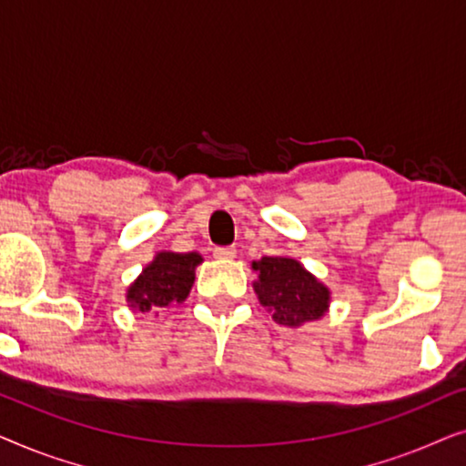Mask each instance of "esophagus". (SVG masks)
<instances>
[{"instance_id":"obj_1","label":"esophagus","mask_w":466,"mask_h":466,"mask_svg":"<svg viewBox=\"0 0 466 466\" xmlns=\"http://www.w3.org/2000/svg\"><path fill=\"white\" fill-rule=\"evenodd\" d=\"M235 254H238V250H235L233 246H220V248H214V257L220 258V260H233Z\"/></svg>"}]
</instances>
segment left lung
I'll return each mask as SVG.
<instances>
[{
    "label": "left lung",
    "instance_id": "1",
    "mask_svg": "<svg viewBox=\"0 0 466 466\" xmlns=\"http://www.w3.org/2000/svg\"><path fill=\"white\" fill-rule=\"evenodd\" d=\"M257 279L252 289L273 320L299 329L320 320L330 308V289L292 257H263L252 260Z\"/></svg>",
    "mask_w": 466,
    "mask_h": 466
}]
</instances>
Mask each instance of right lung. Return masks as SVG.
<instances>
[{
    "mask_svg": "<svg viewBox=\"0 0 466 466\" xmlns=\"http://www.w3.org/2000/svg\"><path fill=\"white\" fill-rule=\"evenodd\" d=\"M203 263L199 252H157L142 273L127 286V305L136 314L158 316L163 309L187 301L195 284V269Z\"/></svg>",
    "mask_w": 466,
    "mask_h": 466,
    "instance_id": "right-lung-1",
    "label": "right lung"
}]
</instances>
